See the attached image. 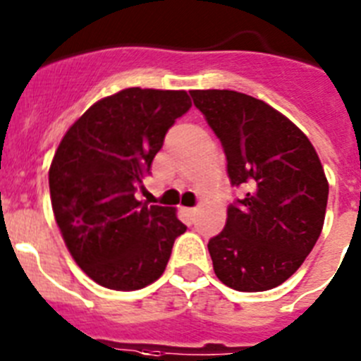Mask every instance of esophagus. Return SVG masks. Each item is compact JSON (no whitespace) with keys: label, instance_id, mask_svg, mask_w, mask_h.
Listing matches in <instances>:
<instances>
[{"label":"esophagus","instance_id":"esophagus-1","mask_svg":"<svg viewBox=\"0 0 361 361\" xmlns=\"http://www.w3.org/2000/svg\"><path fill=\"white\" fill-rule=\"evenodd\" d=\"M197 207H186V209H184V213H186L188 214V216H191V218H193L195 216V214H197Z\"/></svg>","mask_w":361,"mask_h":361}]
</instances>
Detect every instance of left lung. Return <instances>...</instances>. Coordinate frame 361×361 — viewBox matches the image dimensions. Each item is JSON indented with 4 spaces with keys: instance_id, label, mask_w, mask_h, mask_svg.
Instances as JSON below:
<instances>
[{
    "instance_id": "left-lung-1",
    "label": "left lung",
    "mask_w": 361,
    "mask_h": 361,
    "mask_svg": "<svg viewBox=\"0 0 361 361\" xmlns=\"http://www.w3.org/2000/svg\"><path fill=\"white\" fill-rule=\"evenodd\" d=\"M190 94L224 147L231 184L243 190L207 243L214 274L238 292L276 288L322 231L329 186L319 155L286 116L257 98L227 89Z\"/></svg>"
}]
</instances>
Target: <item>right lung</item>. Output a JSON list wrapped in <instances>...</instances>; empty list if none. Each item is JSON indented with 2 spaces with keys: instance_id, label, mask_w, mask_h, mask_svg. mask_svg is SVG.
Wrapping results in <instances>:
<instances>
[{
  "instance_id": "obj_1",
  "label": "right lung",
  "mask_w": 361,
  "mask_h": 361,
  "mask_svg": "<svg viewBox=\"0 0 361 361\" xmlns=\"http://www.w3.org/2000/svg\"><path fill=\"white\" fill-rule=\"evenodd\" d=\"M186 91L130 87L104 98L69 127L49 166L57 226L73 259L98 284L140 290L163 276L186 231L173 207L135 198L168 128L186 114Z\"/></svg>"
}]
</instances>
